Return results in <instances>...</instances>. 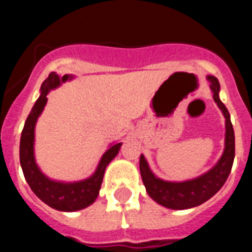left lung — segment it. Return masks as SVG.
Masks as SVG:
<instances>
[{
    "mask_svg": "<svg viewBox=\"0 0 252 252\" xmlns=\"http://www.w3.org/2000/svg\"><path fill=\"white\" fill-rule=\"evenodd\" d=\"M207 79L211 83L213 99L220 107L226 119V137L224 150L221 159L211 170L201 177L186 182H166L153 174L144 155L140 157V173L148 194L157 203L170 209H187L197 207L212 198L226 183L227 178L232 169L235 159V132L230 120V113L220 99V82L213 75H208Z\"/></svg>",
    "mask_w": 252,
    "mask_h": 252,
    "instance_id": "obj_1",
    "label": "left lung"
}]
</instances>
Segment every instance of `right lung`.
<instances>
[{
  "mask_svg": "<svg viewBox=\"0 0 252 252\" xmlns=\"http://www.w3.org/2000/svg\"><path fill=\"white\" fill-rule=\"evenodd\" d=\"M72 78V75L68 74L59 77L55 72H51L49 74V77L41 84L40 97L35 102L31 112L29 113L24 130L21 132V140H20V164H21L22 171L31 190L49 207L58 211H64V212L79 211V209L91 206L95 201L101 189L104 170L111 160L119 154L122 145L121 142H119L111 146L103 154L94 174L88 179L74 182V183H63V182L49 179L46 175L41 173L35 162L34 157L35 125L48 101L46 95L49 91L54 90Z\"/></svg>",
  "mask_w": 252,
  "mask_h": 252,
  "instance_id": "right-lung-1",
  "label": "right lung"
}]
</instances>
